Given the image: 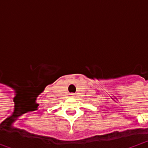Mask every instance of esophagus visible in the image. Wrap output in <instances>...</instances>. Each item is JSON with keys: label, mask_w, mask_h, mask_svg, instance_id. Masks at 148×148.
Masks as SVG:
<instances>
[{"label": "esophagus", "mask_w": 148, "mask_h": 148, "mask_svg": "<svg viewBox=\"0 0 148 148\" xmlns=\"http://www.w3.org/2000/svg\"><path fill=\"white\" fill-rule=\"evenodd\" d=\"M72 97H74V96H73V95H72Z\"/></svg>", "instance_id": "obj_1"}]
</instances>
